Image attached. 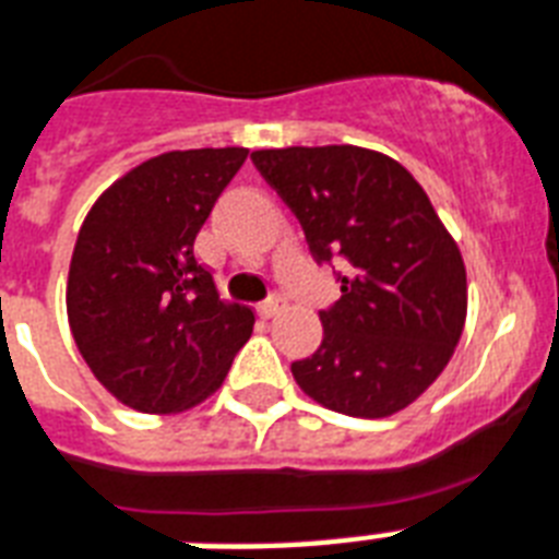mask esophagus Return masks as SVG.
Listing matches in <instances>:
<instances>
[{
  "instance_id": "esophagus-1",
  "label": "esophagus",
  "mask_w": 559,
  "mask_h": 559,
  "mask_svg": "<svg viewBox=\"0 0 559 559\" xmlns=\"http://www.w3.org/2000/svg\"><path fill=\"white\" fill-rule=\"evenodd\" d=\"M284 307H287V301H284V298H278V295H275V298H266V301L261 304V316L272 319V316H278Z\"/></svg>"
}]
</instances>
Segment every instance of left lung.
<instances>
[{"mask_svg":"<svg viewBox=\"0 0 559 559\" xmlns=\"http://www.w3.org/2000/svg\"><path fill=\"white\" fill-rule=\"evenodd\" d=\"M293 209L312 258H344L342 298L321 310L324 338L293 361L298 388L358 419L399 413L437 382L460 344L468 281L428 194L388 154L358 146L252 152Z\"/></svg>","mask_w":559,"mask_h":559,"instance_id":"8db88e82","label":"left lung"}]
</instances>
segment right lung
Wrapping results in <instances>:
<instances>
[{"label": "right lung", "instance_id": "obj_1", "mask_svg": "<svg viewBox=\"0 0 559 559\" xmlns=\"http://www.w3.org/2000/svg\"><path fill=\"white\" fill-rule=\"evenodd\" d=\"M247 148H189L108 186L76 235L68 324L97 382L140 413H180L224 384L255 316L217 298L194 238Z\"/></svg>", "mask_w": 559, "mask_h": 559}]
</instances>
